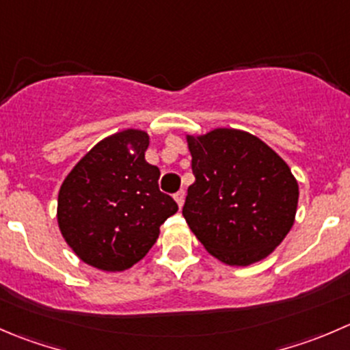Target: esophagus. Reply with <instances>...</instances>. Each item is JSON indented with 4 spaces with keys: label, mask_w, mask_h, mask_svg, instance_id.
Instances as JSON below:
<instances>
[{
    "label": "esophagus",
    "mask_w": 350,
    "mask_h": 350,
    "mask_svg": "<svg viewBox=\"0 0 350 350\" xmlns=\"http://www.w3.org/2000/svg\"><path fill=\"white\" fill-rule=\"evenodd\" d=\"M185 196H186L185 189H179V191L174 195V200H176V203H178L179 208H183V205H185Z\"/></svg>",
    "instance_id": "34e87169"
}]
</instances>
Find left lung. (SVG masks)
<instances>
[{
	"instance_id": "8db88e82",
	"label": "left lung",
	"mask_w": 350,
	"mask_h": 350,
	"mask_svg": "<svg viewBox=\"0 0 350 350\" xmlns=\"http://www.w3.org/2000/svg\"><path fill=\"white\" fill-rule=\"evenodd\" d=\"M195 183L183 215L200 243L230 267L273 253L294 226L299 185L287 162L254 135L215 128L186 135Z\"/></svg>"
}]
</instances>
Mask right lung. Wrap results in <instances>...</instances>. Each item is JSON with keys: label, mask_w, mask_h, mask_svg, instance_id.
<instances>
[{"label": "right lung", "mask_w": 350, "mask_h": 350, "mask_svg": "<svg viewBox=\"0 0 350 350\" xmlns=\"http://www.w3.org/2000/svg\"><path fill=\"white\" fill-rule=\"evenodd\" d=\"M147 131L128 128L94 145L57 195V226L83 263L103 272L131 269L150 251L178 205L159 189L161 171L145 161Z\"/></svg>", "instance_id": "add662e5"}]
</instances>
